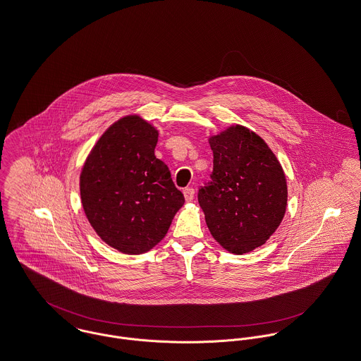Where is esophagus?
<instances>
[{
  "mask_svg": "<svg viewBox=\"0 0 361 361\" xmlns=\"http://www.w3.org/2000/svg\"><path fill=\"white\" fill-rule=\"evenodd\" d=\"M184 196H185V200L187 202H192L195 197V190L194 188H191V187H187V188H184Z\"/></svg>",
  "mask_w": 361,
  "mask_h": 361,
  "instance_id": "esophagus-1",
  "label": "esophagus"
}]
</instances>
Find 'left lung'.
Instances as JSON below:
<instances>
[{"label":"left lung","mask_w":361,"mask_h":361,"mask_svg":"<svg viewBox=\"0 0 361 361\" xmlns=\"http://www.w3.org/2000/svg\"><path fill=\"white\" fill-rule=\"evenodd\" d=\"M210 147L213 171L197 202L224 249L249 252L262 246L284 217L286 176L265 141L245 126L213 136Z\"/></svg>","instance_id":"8db88e82"}]
</instances>
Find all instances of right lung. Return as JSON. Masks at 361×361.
Listing matches in <instances>:
<instances>
[{
    "label": "right lung",
    "mask_w": 361,
    "mask_h": 361,
    "mask_svg": "<svg viewBox=\"0 0 361 361\" xmlns=\"http://www.w3.org/2000/svg\"><path fill=\"white\" fill-rule=\"evenodd\" d=\"M158 132L139 116L115 122L81 173L83 210L97 235L125 254H141L166 235L185 199L154 154Z\"/></svg>",
    "instance_id": "right-lung-1"
}]
</instances>
